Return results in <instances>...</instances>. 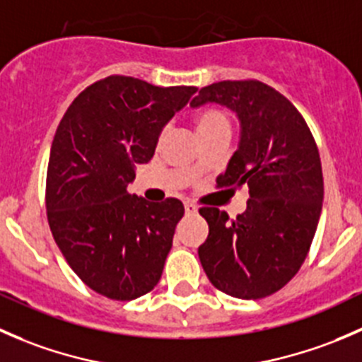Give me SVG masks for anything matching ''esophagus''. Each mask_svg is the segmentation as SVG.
Listing matches in <instances>:
<instances>
[{"instance_id": "34e87169", "label": "esophagus", "mask_w": 362, "mask_h": 362, "mask_svg": "<svg viewBox=\"0 0 362 362\" xmlns=\"http://www.w3.org/2000/svg\"><path fill=\"white\" fill-rule=\"evenodd\" d=\"M184 206H185V214H187V215H192V214H196V211H198V206H196V203L191 202V199H185Z\"/></svg>"}]
</instances>
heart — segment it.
Instances as JSON below:
<instances>
[{
	"instance_id": "heart-1",
	"label": "heart",
	"mask_w": 362,
	"mask_h": 362,
	"mask_svg": "<svg viewBox=\"0 0 362 362\" xmlns=\"http://www.w3.org/2000/svg\"><path fill=\"white\" fill-rule=\"evenodd\" d=\"M194 127L198 134L210 133L215 129H229V119L218 108H204L194 117ZM164 136V129L159 131V140Z\"/></svg>"
}]
</instances>
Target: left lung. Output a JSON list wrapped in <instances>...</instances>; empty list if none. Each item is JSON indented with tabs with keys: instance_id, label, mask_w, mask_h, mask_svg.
I'll use <instances>...</instances> for the list:
<instances>
[{
	"instance_id": "1",
	"label": "left lung",
	"mask_w": 362,
	"mask_h": 362,
	"mask_svg": "<svg viewBox=\"0 0 362 362\" xmlns=\"http://www.w3.org/2000/svg\"><path fill=\"white\" fill-rule=\"evenodd\" d=\"M218 103L238 113L242 140L217 187L249 189L247 210L199 208L208 238L198 249L208 280L240 299H261L299 272L324 199L319 148L284 94L259 80H222L199 89L191 107Z\"/></svg>"
}]
</instances>
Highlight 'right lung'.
Listing matches in <instances>:
<instances>
[{"label":"right lung","mask_w":362,"mask_h":362,"mask_svg":"<svg viewBox=\"0 0 362 362\" xmlns=\"http://www.w3.org/2000/svg\"><path fill=\"white\" fill-rule=\"evenodd\" d=\"M196 90L112 75L83 89L57 126L47 218L69 268L98 294L131 301L158 286L184 204L177 198L148 203L131 196L127 184Z\"/></svg>","instance_id":"obj_1"}]
</instances>
